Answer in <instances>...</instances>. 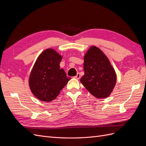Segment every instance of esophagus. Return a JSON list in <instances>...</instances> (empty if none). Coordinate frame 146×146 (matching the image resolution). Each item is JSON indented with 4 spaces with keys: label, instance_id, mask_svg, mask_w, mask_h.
Wrapping results in <instances>:
<instances>
[{
    "label": "esophagus",
    "instance_id": "esophagus-1",
    "mask_svg": "<svg viewBox=\"0 0 146 146\" xmlns=\"http://www.w3.org/2000/svg\"><path fill=\"white\" fill-rule=\"evenodd\" d=\"M80 73H77V75H76V76H75L74 77L76 78H77V79H80Z\"/></svg>",
    "mask_w": 146,
    "mask_h": 146
}]
</instances>
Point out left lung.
<instances>
[{"mask_svg": "<svg viewBox=\"0 0 146 146\" xmlns=\"http://www.w3.org/2000/svg\"><path fill=\"white\" fill-rule=\"evenodd\" d=\"M85 74L80 82L96 98H106L116 83V74L107 56L98 47L91 46L84 56Z\"/></svg>", "mask_w": 146, "mask_h": 146, "instance_id": "left-lung-1", "label": "left lung"}]
</instances>
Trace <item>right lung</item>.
Returning <instances> with one entry per match:
<instances>
[{"label":"right lung","mask_w":146,"mask_h":146,"mask_svg":"<svg viewBox=\"0 0 146 146\" xmlns=\"http://www.w3.org/2000/svg\"><path fill=\"white\" fill-rule=\"evenodd\" d=\"M61 59L62 56L52 48H47L38 56L29 78L30 88L37 99L43 102L55 99L70 80L60 69Z\"/></svg>","instance_id":"add662e5"}]
</instances>
